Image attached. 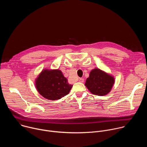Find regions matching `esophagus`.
Returning a JSON list of instances; mask_svg holds the SVG:
<instances>
[{
  "instance_id": "1",
  "label": "esophagus",
  "mask_w": 147,
  "mask_h": 147,
  "mask_svg": "<svg viewBox=\"0 0 147 147\" xmlns=\"http://www.w3.org/2000/svg\"><path fill=\"white\" fill-rule=\"evenodd\" d=\"M79 81L80 82H84V78H80L79 79Z\"/></svg>"
}]
</instances>
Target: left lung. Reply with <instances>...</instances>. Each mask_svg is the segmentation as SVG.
<instances>
[{"instance_id":"left-lung-1","label":"left lung","mask_w":147,"mask_h":147,"mask_svg":"<svg viewBox=\"0 0 147 147\" xmlns=\"http://www.w3.org/2000/svg\"><path fill=\"white\" fill-rule=\"evenodd\" d=\"M114 82L113 77L99 69H95L90 72L85 84L92 94L103 96L111 91Z\"/></svg>"}]
</instances>
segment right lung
Returning <instances> with one entry per match:
<instances>
[{
	"instance_id": "obj_1",
	"label": "right lung",
	"mask_w": 147,
	"mask_h": 147,
	"mask_svg": "<svg viewBox=\"0 0 147 147\" xmlns=\"http://www.w3.org/2000/svg\"><path fill=\"white\" fill-rule=\"evenodd\" d=\"M39 93L46 99L57 100L67 95L73 86L59 70H44L35 81Z\"/></svg>"
}]
</instances>
